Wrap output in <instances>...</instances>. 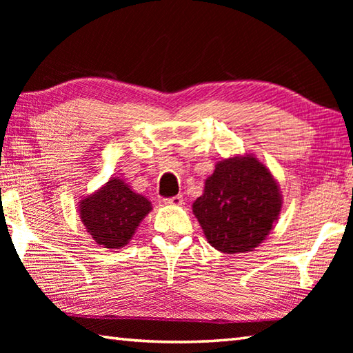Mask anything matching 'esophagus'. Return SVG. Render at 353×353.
<instances>
[{"instance_id":"esophagus-1","label":"esophagus","mask_w":353,"mask_h":353,"mask_svg":"<svg viewBox=\"0 0 353 353\" xmlns=\"http://www.w3.org/2000/svg\"><path fill=\"white\" fill-rule=\"evenodd\" d=\"M165 205H170V206H181L183 203V199L182 196H174V197H168L163 200Z\"/></svg>"}]
</instances>
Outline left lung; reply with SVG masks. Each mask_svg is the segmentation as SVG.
<instances>
[{"mask_svg":"<svg viewBox=\"0 0 353 353\" xmlns=\"http://www.w3.org/2000/svg\"><path fill=\"white\" fill-rule=\"evenodd\" d=\"M281 209L279 185L253 154L216 162L203 194L192 203L208 243L230 254L252 252L264 241Z\"/></svg>","mask_w":353,"mask_h":353,"instance_id":"1","label":"left lung"}]
</instances>
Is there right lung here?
I'll use <instances>...</instances> for the list:
<instances>
[{
	"label": "right lung",
	"mask_w": 353,
	"mask_h": 353,
	"mask_svg": "<svg viewBox=\"0 0 353 353\" xmlns=\"http://www.w3.org/2000/svg\"><path fill=\"white\" fill-rule=\"evenodd\" d=\"M152 209V201L132 191L119 177H110L100 190L79 201L81 223L104 249H121L129 244Z\"/></svg>",
	"instance_id": "1"
}]
</instances>
